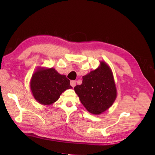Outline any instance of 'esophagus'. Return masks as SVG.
Here are the masks:
<instances>
[{
  "instance_id": "1",
  "label": "esophagus",
  "mask_w": 155,
  "mask_h": 155,
  "mask_svg": "<svg viewBox=\"0 0 155 155\" xmlns=\"http://www.w3.org/2000/svg\"><path fill=\"white\" fill-rule=\"evenodd\" d=\"M70 85H71L72 87H74L75 86H76V81H74V80L70 81Z\"/></svg>"
}]
</instances>
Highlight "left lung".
<instances>
[{
    "label": "left lung",
    "instance_id": "8db88e82",
    "mask_svg": "<svg viewBox=\"0 0 155 155\" xmlns=\"http://www.w3.org/2000/svg\"><path fill=\"white\" fill-rule=\"evenodd\" d=\"M74 91L87 110L94 114H100L113 104L116 89L110 68L104 63L96 70L83 76L82 84Z\"/></svg>",
    "mask_w": 155,
    "mask_h": 155
}]
</instances>
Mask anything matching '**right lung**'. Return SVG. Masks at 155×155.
Instances as JSON below:
<instances>
[{"label":"right lung","mask_w":155,"mask_h":155,"mask_svg":"<svg viewBox=\"0 0 155 155\" xmlns=\"http://www.w3.org/2000/svg\"><path fill=\"white\" fill-rule=\"evenodd\" d=\"M30 87L35 99L43 105L53 104L62 92L72 88L66 76L52 68L37 70L32 76Z\"/></svg>","instance_id":"right-lung-1"}]
</instances>
